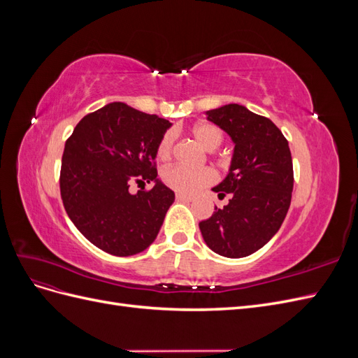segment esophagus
<instances>
[{"label":"esophagus","instance_id":"1","mask_svg":"<svg viewBox=\"0 0 358 358\" xmlns=\"http://www.w3.org/2000/svg\"><path fill=\"white\" fill-rule=\"evenodd\" d=\"M176 200H178V201H187V203H189V201H192L194 199L189 197V196H185V194L178 192V194H176Z\"/></svg>","mask_w":358,"mask_h":358}]
</instances>
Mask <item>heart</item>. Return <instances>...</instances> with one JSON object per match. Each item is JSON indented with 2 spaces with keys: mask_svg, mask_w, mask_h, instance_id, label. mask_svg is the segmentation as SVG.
<instances>
[{
  "mask_svg": "<svg viewBox=\"0 0 358 358\" xmlns=\"http://www.w3.org/2000/svg\"><path fill=\"white\" fill-rule=\"evenodd\" d=\"M191 134L197 140V143L206 150H215L222 142V134L220 129L209 124L196 125L191 129ZM173 148H175V134L171 131H167L161 137L157 146L158 159H170L173 154ZM161 179L167 187L180 194H194L215 182L216 175L209 167L192 170L182 166H171L161 173Z\"/></svg>",
  "mask_w": 358,
  "mask_h": 358,
  "instance_id": "1",
  "label": "heart"
}]
</instances>
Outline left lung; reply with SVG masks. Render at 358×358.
Returning a JSON list of instances; mask_svg holds the SVG:
<instances>
[{"label":"left lung","instance_id":"8db88e82","mask_svg":"<svg viewBox=\"0 0 358 358\" xmlns=\"http://www.w3.org/2000/svg\"><path fill=\"white\" fill-rule=\"evenodd\" d=\"M206 116L229 134L234 152L229 175L212 188L229 204L215 208L199 224L213 252L242 258L263 248L282 225L291 203L294 175L287 138L268 117L241 104H225Z\"/></svg>","mask_w":358,"mask_h":358}]
</instances>
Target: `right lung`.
I'll return each mask as SVG.
<instances>
[{
	"label": "right lung",
	"mask_w": 358,
	"mask_h": 358,
	"mask_svg": "<svg viewBox=\"0 0 358 358\" xmlns=\"http://www.w3.org/2000/svg\"><path fill=\"white\" fill-rule=\"evenodd\" d=\"M171 124L124 103L82 117L64 148L59 188L70 220L101 251L128 257L155 241L175 192L157 176V146ZM154 181L149 192L127 191Z\"/></svg>",
	"instance_id": "1"
}]
</instances>
